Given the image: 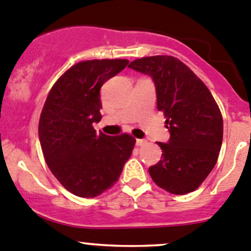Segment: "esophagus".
Segmentation results:
<instances>
[{
	"instance_id": "esophagus-1",
	"label": "esophagus",
	"mask_w": 251,
	"mask_h": 251,
	"mask_svg": "<svg viewBox=\"0 0 251 251\" xmlns=\"http://www.w3.org/2000/svg\"><path fill=\"white\" fill-rule=\"evenodd\" d=\"M146 143H147V141L143 140V138H137V140H136V146H138V147L146 145Z\"/></svg>"
}]
</instances>
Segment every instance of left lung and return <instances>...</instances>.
Masks as SVG:
<instances>
[{
	"instance_id": "obj_1",
	"label": "left lung",
	"mask_w": 251,
	"mask_h": 251,
	"mask_svg": "<svg viewBox=\"0 0 251 251\" xmlns=\"http://www.w3.org/2000/svg\"><path fill=\"white\" fill-rule=\"evenodd\" d=\"M128 67L153 79L157 109L165 116L170 137L158 142L162 159L150 167L151 177L174 195L196 190L218 159L223 119L217 103L202 81L173 56H150Z\"/></svg>"
}]
</instances>
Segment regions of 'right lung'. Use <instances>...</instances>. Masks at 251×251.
<instances>
[{"instance_id":"add662e5","label":"right lung","mask_w":251,"mask_h":251,"mask_svg":"<svg viewBox=\"0 0 251 251\" xmlns=\"http://www.w3.org/2000/svg\"><path fill=\"white\" fill-rule=\"evenodd\" d=\"M127 60L78 62L56 81L39 120V140L46 164L65 189L96 198L110 189L132 153L127 133H97L101 119L100 88L127 66Z\"/></svg>"}]
</instances>
